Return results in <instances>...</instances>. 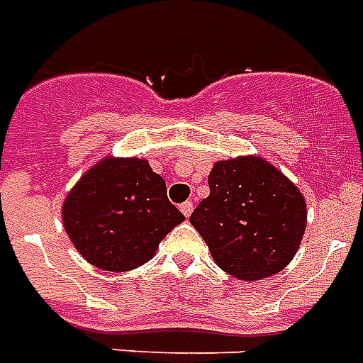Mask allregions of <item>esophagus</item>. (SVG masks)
I'll list each match as a JSON object with an SVG mask.
<instances>
[{"label": "esophagus", "mask_w": 363, "mask_h": 363, "mask_svg": "<svg viewBox=\"0 0 363 363\" xmlns=\"http://www.w3.org/2000/svg\"><path fill=\"white\" fill-rule=\"evenodd\" d=\"M179 211H182V214H184L185 218L191 216V212H193V203H191V201H185L184 204H179Z\"/></svg>", "instance_id": "obj_1"}]
</instances>
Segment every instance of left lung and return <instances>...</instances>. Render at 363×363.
<instances>
[{"instance_id": "obj_1", "label": "left lung", "mask_w": 363, "mask_h": 363, "mask_svg": "<svg viewBox=\"0 0 363 363\" xmlns=\"http://www.w3.org/2000/svg\"><path fill=\"white\" fill-rule=\"evenodd\" d=\"M208 187L189 222L218 268L245 281L281 272L306 230V201L296 185L260 157H239L216 162Z\"/></svg>"}]
</instances>
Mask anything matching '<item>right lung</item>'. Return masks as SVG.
<instances>
[{
	"label": "right lung",
	"mask_w": 363,
	"mask_h": 363,
	"mask_svg": "<svg viewBox=\"0 0 363 363\" xmlns=\"http://www.w3.org/2000/svg\"><path fill=\"white\" fill-rule=\"evenodd\" d=\"M184 214L147 160L111 159L89 168L62 204L70 241L95 268L128 272L152 258Z\"/></svg>",
	"instance_id": "1"
}]
</instances>
